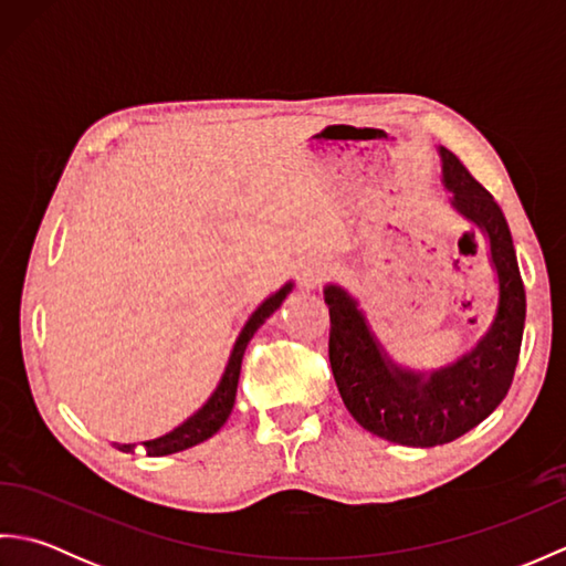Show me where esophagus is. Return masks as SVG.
Here are the masks:
<instances>
[{"label":"esophagus","instance_id":"obj_1","mask_svg":"<svg viewBox=\"0 0 566 566\" xmlns=\"http://www.w3.org/2000/svg\"><path fill=\"white\" fill-rule=\"evenodd\" d=\"M326 270L328 264L321 258H306L302 262V270H298V284H302L304 290H314V286L321 284L323 276H326Z\"/></svg>","mask_w":566,"mask_h":566}]
</instances>
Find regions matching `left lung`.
Returning <instances> with one entry per match:
<instances>
[{
    "mask_svg": "<svg viewBox=\"0 0 566 566\" xmlns=\"http://www.w3.org/2000/svg\"><path fill=\"white\" fill-rule=\"evenodd\" d=\"M440 158L452 207L486 233L499 274L496 316L474 350L430 375L403 369L384 353L350 294L335 284L323 290L331 369L345 408L371 436L408 448L452 442L494 413L511 389L525 326V286L506 216L454 153L440 148Z\"/></svg>",
    "mask_w": 566,
    "mask_h": 566,
    "instance_id": "obj_1",
    "label": "left lung"
}]
</instances>
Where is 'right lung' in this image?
<instances>
[{
	"mask_svg": "<svg viewBox=\"0 0 566 566\" xmlns=\"http://www.w3.org/2000/svg\"><path fill=\"white\" fill-rule=\"evenodd\" d=\"M292 292V282L284 284L280 292L272 294L270 298H264V302L252 311V316L248 318V323L240 331L238 340L231 350V357H228V365L223 377L219 381V387L213 389V394L209 396V401L203 403L195 416H189L182 426H177L175 430L167 432L163 438H155L143 442V452L148 457H163V454H172V452H182L187 448H195V444L209 440L213 432H219L221 426L228 420L233 411V403H235V391H238V377H240V363H243V355H245V347L250 343L252 335L262 326L264 321H268L280 304L286 298V294ZM122 452H134L136 444H116Z\"/></svg>",
	"mask_w": 566,
	"mask_h": 566,
	"instance_id": "right-lung-1",
	"label": "right lung"
}]
</instances>
